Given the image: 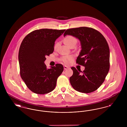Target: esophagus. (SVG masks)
<instances>
[{"mask_svg": "<svg viewBox=\"0 0 127 127\" xmlns=\"http://www.w3.org/2000/svg\"><path fill=\"white\" fill-rule=\"evenodd\" d=\"M64 69H67V68H69V67H68V66H64Z\"/></svg>", "mask_w": 127, "mask_h": 127, "instance_id": "1", "label": "esophagus"}]
</instances>
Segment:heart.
I'll return each instance as SVG.
<instances>
[{
  "mask_svg": "<svg viewBox=\"0 0 127 127\" xmlns=\"http://www.w3.org/2000/svg\"><path fill=\"white\" fill-rule=\"evenodd\" d=\"M64 41L65 44L68 47L72 44L76 43L77 40H76V38L74 37V36H70V35H68V36H66L64 38ZM57 46H58V43H57L55 45L54 48H56L57 47ZM73 58V57L72 56L68 55V56H63L61 58V60L63 61L65 63L67 64H69L70 63V62L72 60Z\"/></svg>",
  "mask_w": 127,
  "mask_h": 127,
  "instance_id": "1",
  "label": "heart"
}]
</instances>
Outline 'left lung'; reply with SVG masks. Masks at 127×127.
Segmentation results:
<instances>
[{
	"label": "left lung",
	"mask_w": 127,
	"mask_h": 127,
	"mask_svg": "<svg viewBox=\"0 0 127 127\" xmlns=\"http://www.w3.org/2000/svg\"><path fill=\"white\" fill-rule=\"evenodd\" d=\"M71 35L80 41L81 50L76 63L85 66L81 72L72 67L73 75L69 78L73 89L89 93L97 90L105 80L109 69V48L105 38L97 30L88 27L66 30L64 36ZM82 72L81 73L80 72Z\"/></svg>",
	"instance_id": "8db88e82"
}]
</instances>
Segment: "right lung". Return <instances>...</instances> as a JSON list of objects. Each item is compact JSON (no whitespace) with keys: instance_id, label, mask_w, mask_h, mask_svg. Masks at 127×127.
<instances>
[{"instance_id":"right-lung-1","label":"right lung","mask_w":127,"mask_h":127,"mask_svg":"<svg viewBox=\"0 0 127 127\" xmlns=\"http://www.w3.org/2000/svg\"><path fill=\"white\" fill-rule=\"evenodd\" d=\"M65 31L48 29L34 30L21 43L18 52L20 74L33 92L44 94L54 90L64 67L57 64L48 69L44 61L46 56L53 52L55 41Z\"/></svg>"}]
</instances>
